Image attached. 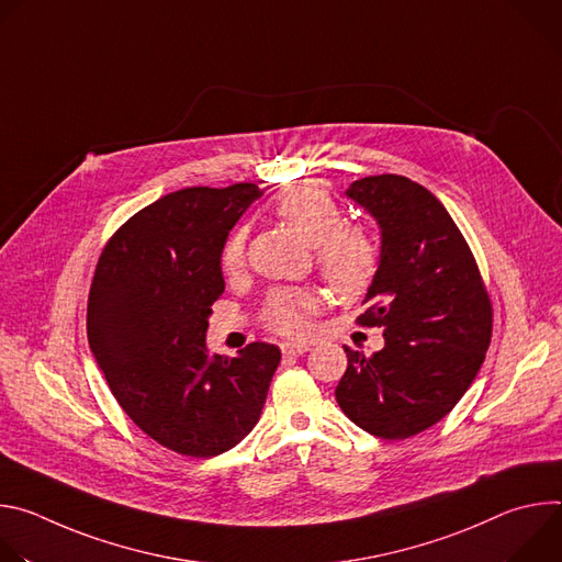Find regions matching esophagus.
<instances>
[{"mask_svg": "<svg viewBox=\"0 0 562 562\" xmlns=\"http://www.w3.org/2000/svg\"><path fill=\"white\" fill-rule=\"evenodd\" d=\"M306 351H308V345H302V342H284L282 345L284 356H302Z\"/></svg>", "mask_w": 562, "mask_h": 562, "instance_id": "34e87169", "label": "esophagus"}]
</instances>
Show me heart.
Returning <instances> with one entry per match:
<instances>
[{"label":"heart","mask_w":562,"mask_h":562,"mask_svg":"<svg viewBox=\"0 0 562 562\" xmlns=\"http://www.w3.org/2000/svg\"><path fill=\"white\" fill-rule=\"evenodd\" d=\"M276 215L306 245L315 247V260L327 284L340 295H360L378 273L380 251L369 231L342 224V211L327 189L317 182H293L273 202ZM245 231L231 233L220 254L226 276L245 265ZM323 306V295L313 289H280L267 297L265 325L284 336H302L308 317Z\"/></svg>","instance_id":"b5f03b06"}]
</instances>
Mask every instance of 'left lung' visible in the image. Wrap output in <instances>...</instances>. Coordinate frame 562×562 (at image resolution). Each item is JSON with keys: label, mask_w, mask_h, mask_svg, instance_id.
<instances>
[{"label": "left lung", "mask_w": 562, "mask_h": 562, "mask_svg": "<svg viewBox=\"0 0 562 562\" xmlns=\"http://www.w3.org/2000/svg\"><path fill=\"white\" fill-rule=\"evenodd\" d=\"M380 228V265L358 319L384 329L367 358L345 347L336 400L371 436L403 440L442 420L473 382L492 340V304L442 202L403 176L345 191Z\"/></svg>", "instance_id": "obj_1"}]
</instances>
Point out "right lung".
<instances>
[{
	"label": "right lung",
	"instance_id": "right-lung-1",
	"mask_svg": "<svg viewBox=\"0 0 562 562\" xmlns=\"http://www.w3.org/2000/svg\"><path fill=\"white\" fill-rule=\"evenodd\" d=\"M256 184L191 187L137 211L106 245L89 295L87 331L98 367L128 418L182 456L233 449L258 425L280 349L237 356L206 347L224 293L220 254Z\"/></svg>",
	"mask_w": 562,
	"mask_h": 562
}]
</instances>
